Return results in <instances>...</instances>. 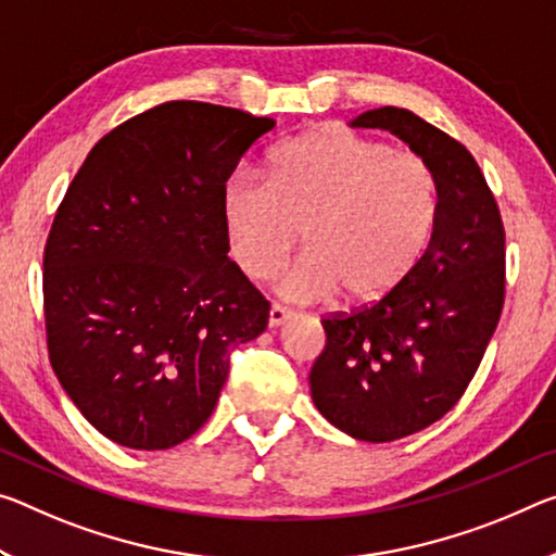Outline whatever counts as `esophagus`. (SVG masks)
<instances>
[{"mask_svg": "<svg viewBox=\"0 0 556 556\" xmlns=\"http://www.w3.org/2000/svg\"><path fill=\"white\" fill-rule=\"evenodd\" d=\"M289 319H292V312L285 309V306H279V304H271L269 306V314H267L269 326H281V324L289 321Z\"/></svg>", "mask_w": 556, "mask_h": 556, "instance_id": "34e87169", "label": "esophagus"}]
</instances>
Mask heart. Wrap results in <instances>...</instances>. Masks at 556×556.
<instances>
[{
    "instance_id": "obj_1",
    "label": "heart",
    "mask_w": 556,
    "mask_h": 556,
    "mask_svg": "<svg viewBox=\"0 0 556 556\" xmlns=\"http://www.w3.org/2000/svg\"><path fill=\"white\" fill-rule=\"evenodd\" d=\"M230 252L252 279L279 277V292L312 302L341 292L371 306L389 299L426 257L440 217V185L422 157L349 128H319L281 143L267 178L237 167L223 185Z\"/></svg>"
}]
</instances>
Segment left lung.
I'll return each instance as SVG.
<instances>
[{
	"instance_id": "obj_1",
	"label": "left lung",
	"mask_w": 556,
	"mask_h": 556,
	"mask_svg": "<svg viewBox=\"0 0 556 556\" xmlns=\"http://www.w3.org/2000/svg\"><path fill=\"white\" fill-rule=\"evenodd\" d=\"M391 130L433 167L440 217L399 292L324 316L309 383L321 416L368 443H391L445 416L468 389L505 304V227L468 148L416 113L383 105L351 123Z\"/></svg>"
}]
</instances>
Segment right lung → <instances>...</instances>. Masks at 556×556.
Segmentation results:
<instances>
[{
	"label": "right lung",
	"instance_id": "right-lung-1",
	"mask_svg": "<svg viewBox=\"0 0 556 556\" xmlns=\"http://www.w3.org/2000/svg\"><path fill=\"white\" fill-rule=\"evenodd\" d=\"M275 128L240 109L167 101L86 155L43 247L51 368L113 443L165 451L215 410L230 351L269 302L227 257L223 185Z\"/></svg>",
	"mask_w": 556,
	"mask_h": 556
}]
</instances>
